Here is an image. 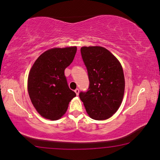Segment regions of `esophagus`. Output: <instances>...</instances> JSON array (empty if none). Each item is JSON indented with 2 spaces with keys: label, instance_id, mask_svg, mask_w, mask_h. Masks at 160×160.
<instances>
[{
  "label": "esophagus",
  "instance_id": "obj_1",
  "mask_svg": "<svg viewBox=\"0 0 160 160\" xmlns=\"http://www.w3.org/2000/svg\"><path fill=\"white\" fill-rule=\"evenodd\" d=\"M75 92L76 93L77 95H78V94H79V89H75Z\"/></svg>",
  "mask_w": 160,
  "mask_h": 160
}]
</instances>
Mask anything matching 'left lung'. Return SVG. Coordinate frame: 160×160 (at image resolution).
Listing matches in <instances>:
<instances>
[{
    "instance_id": "8db88e82",
    "label": "left lung",
    "mask_w": 160,
    "mask_h": 160,
    "mask_svg": "<svg viewBox=\"0 0 160 160\" xmlns=\"http://www.w3.org/2000/svg\"><path fill=\"white\" fill-rule=\"evenodd\" d=\"M80 51L90 85L88 91L80 92V98L90 117L105 120L114 114L122 102L125 90L122 66L104 47H83Z\"/></svg>"
}]
</instances>
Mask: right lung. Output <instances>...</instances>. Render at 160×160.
I'll use <instances>...</instances> for the list:
<instances>
[{
    "instance_id": "obj_1",
    "label": "right lung",
    "mask_w": 160,
    "mask_h": 160,
    "mask_svg": "<svg viewBox=\"0 0 160 160\" xmlns=\"http://www.w3.org/2000/svg\"><path fill=\"white\" fill-rule=\"evenodd\" d=\"M76 51V47L51 48L39 56L29 71V95L37 112L45 118H60L76 96L69 88L64 73Z\"/></svg>"
}]
</instances>
